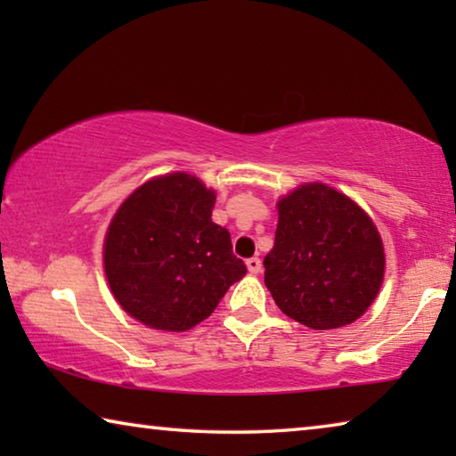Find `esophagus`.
<instances>
[{
  "label": "esophagus",
  "mask_w": 456,
  "mask_h": 456,
  "mask_svg": "<svg viewBox=\"0 0 456 456\" xmlns=\"http://www.w3.org/2000/svg\"><path fill=\"white\" fill-rule=\"evenodd\" d=\"M247 269H249V273L257 275L261 272V259L259 257H249V259H247Z\"/></svg>",
  "instance_id": "esophagus-1"
}]
</instances>
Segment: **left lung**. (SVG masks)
Segmentation results:
<instances>
[{
    "instance_id": "obj_1",
    "label": "left lung",
    "mask_w": 456,
    "mask_h": 456,
    "mask_svg": "<svg viewBox=\"0 0 456 456\" xmlns=\"http://www.w3.org/2000/svg\"><path fill=\"white\" fill-rule=\"evenodd\" d=\"M265 285L280 310L314 330L348 326L374 302L384 247L372 219L342 192L302 184L277 203Z\"/></svg>"
}]
</instances>
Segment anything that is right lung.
Segmentation results:
<instances>
[{
    "instance_id": "obj_1",
    "label": "right lung",
    "mask_w": 456,
    "mask_h": 456,
    "mask_svg": "<svg viewBox=\"0 0 456 456\" xmlns=\"http://www.w3.org/2000/svg\"><path fill=\"white\" fill-rule=\"evenodd\" d=\"M213 205L197 176L173 173L144 183L114 215L104 272L122 310L144 326H197L247 273L229 231L211 219Z\"/></svg>"
}]
</instances>
